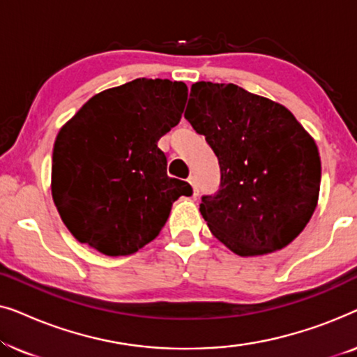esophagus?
Listing matches in <instances>:
<instances>
[{
    "mask_svg": "<svg viewBox=\"0 0 357 357\" xmlns=\"http://www.w3.org/2000/svg\"><path fill=\"white\" fill-rule=\"evenodd\" d=\"M188 182H190V185H192V188H193V195H195V197H197V195H198V182H197V177H195V175H190Z\"/></svg>",
    "mask_w": 357,
    "mask_h": 357,
    "instance_id": "esophagus-1",
    "label": "esophagus"
}]
</instances>
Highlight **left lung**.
I'll use <instances>...</instances> for the list:
<instances>
[{"mask_svg":"<svg viewBox=\"0 0 357 357\" xmlns=\"http://www.w3.org/2000/svg\"><path fill=\"white\" fill-rule=\"evenodd\" d=\"M185 119L216 154L221 185L199 211L213 236L241 257L281 250L317 208L315 141L286 107L236 84L192 86Z\"/></svg>","mask_w":357,"mask_h":357,"instance_id":"8db88e82","label":"left lung"}]
</instances>
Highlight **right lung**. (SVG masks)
I'll return each instance as SVG.
<instances>
[{
    "label": "right lung",
    "instance_id": "obj_1",
    "mask_svg": "<svg viewBox=\"0 0 357 357\" xmlns=\"http://www.w3.org/2000/svg\"><path fill=\"white\" fill-rule=\"evenodd\" d=\"M185 82L139 77L81 107L53 146L52 197L81 243L131 255L159 236L172 203L193 193L167 175L158 141L182 119Z\"/></svg>",
    "mask_w": 357,
    "mask_h": 357
}]
</instances>
